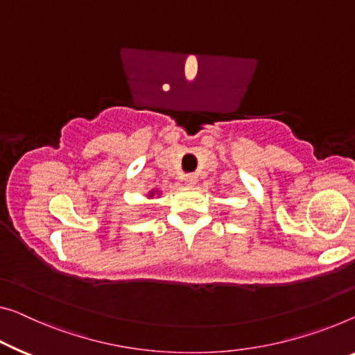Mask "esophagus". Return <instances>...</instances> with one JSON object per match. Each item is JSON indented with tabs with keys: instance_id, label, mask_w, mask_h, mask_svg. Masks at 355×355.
I'll use <instances>...</instances> for the list:
<instances>
[{
	"instance_id": "obj_1",
	"label": "esophagus",
	"mask_w": 355,
	"mask_h": 355,
	"mask_svg": "<svg viewBox=\"0 0 355 355\" xmlns=\"http://www.w3.org/2000/svg\"><path fill=\"white\" fill-rule=\"evenodd\" d=\"M183 180H184V183L188 184V187H194L196 182H198V177H196L194 173H187Z\"/></svg>"
}]
</instances>
